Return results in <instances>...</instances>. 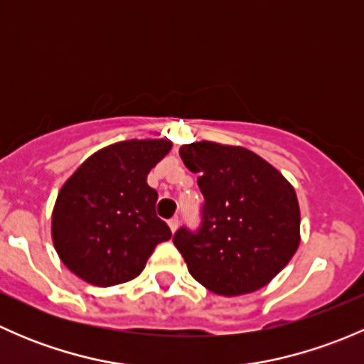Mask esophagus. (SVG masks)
<instances>
[{"mask_svg":"<svg viewBox=\"0 0 364 364\" xmlns=\"http://www.w3.org/2000/svg\"><path fill=\"white\" fill-rule=\"evenodd\" d=\"M178 225H179V220L178 218H171V220H168V227H171L172 232H176Z\"/></svg>","mask_w":364,"mask_h":364,"instance_id":"34e87169","label":"esophagus"}]
</instances>
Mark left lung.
I'll return each instance as SVG.
<instances>
[{
  "instance_id": "1",
  "label": "left lung",
  "mask_w": 364,
  "mask_h": 364,
  "mask_svg": "<svg viewBox=\"0 0 364 364\" xmlns=\"http://www.w3.org/2000/svg\"><path fill=\"white\" fill-rule=\"evenodd\" d=\"M204 196L197 230H176L190 274L220 296L269 284L299 247V204L291 183L241 146L203 141L179 148Z\"/></svg>"
}]
</instances>
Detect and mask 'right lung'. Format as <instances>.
Here are the masks:
<instances>
[{"instance_id": "add662e5", "label": "right lung", "mask_w": 364, "mask_h": 364, "mask_svg": "<svg viewBox=\"0 0 364 364\" xmlns=\"http://www.w3.org/2000/svg\"><path fill=\"white\" fill-rule=\"evenodd\" d=\"M171 141H123L84 161L58 193L53 241L65 266L98 287L141 274L171 229L156 216L159 193L146 183Z\"/></svg>"}]
</instances>
